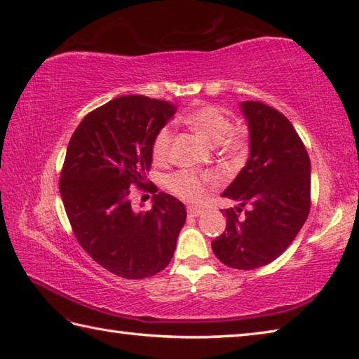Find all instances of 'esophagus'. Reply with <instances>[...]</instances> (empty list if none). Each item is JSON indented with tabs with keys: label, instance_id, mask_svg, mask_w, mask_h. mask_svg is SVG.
<instances>
[{
	"label": "esophagus",
	"instance_id": "1",
	"mask_svg": "<svg viewBox=\"0 0 359 359\" xmlns=\"http://www.w3.org/2000/svg\"><path fill=\"white\" fill-rule=\"evenodd\" d=\"M187 212H188V215H190V217H199V215L204 213V210H202V208H199V207H193V205L188 207V208H187Z\"/></svg>",
	"mask_w": 359,
	"mask_h": 359
}]
</instances>
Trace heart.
Here are the masks:
<instances>
[{
    "label": "heart",
    "instance_id": "1",
    "mask_svg": "<svg viewBox=\"0 0 359 359\" xmlns=\"http://www.w3.org/2000/svg\"><path fill=\"white\" fill-rule=\"evenodd\" d=\"M185 123L198 135H201L208 144H219L223 152L232 157L242 155L246 149V138L242 128L231 127V121L219 108L205 105L193 109L185 116ZM172 147V130L161 127L152 141V157L157 163L169 158ZM212 180L208 175L196 171H179L168 179V188L174 194L191 202H201L207 196L208 185Z\"/></svg>",
    "mask_w": 359,
    "mask_h": 359
}]
</instances>
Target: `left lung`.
<instances>
[{
    "mask_svg": "<svg viewBox=\"0 0 359 359\" xmlns=\"http://www.w3.org/2000/svg\"><path fill=\"white\" fill-rule=\"evenodd\" d=\"M240 109L250 132V157L221 194L237 201L224 208L226 229L212 242L221 262L237 270L270 264L287 250L311 208V161L290 121L262 102ZM248 206L245 217L238 213Z\"/></svg>",
    "mask_w": 359,
    "mask_h": 359,
    "instance_id": "8db88e82",
    "label": "left lung"
}]
</instances>
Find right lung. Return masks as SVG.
Here are the masks:
<instances>
[{
    "label": "right lung",
    "instance_id": "add662e5",
    "mask_svg": "<svg viewBox=\"0 0 359 359\" xmlns=\"http://www.w3.org/2000/svg\"><path fill=\"white\" fill-rule=\"evenodd\" d=\"M175 109L144 95L117 97L84 116L69 142L60 191L72 231L97 264L121 278L165 269L185 224V205L171 194H154L149 212L133 210L128 199L132 185H151L152 141Z\"/></svg>",
    "mask_w": 359,
    "mask_h": 359
}]
</instances>
